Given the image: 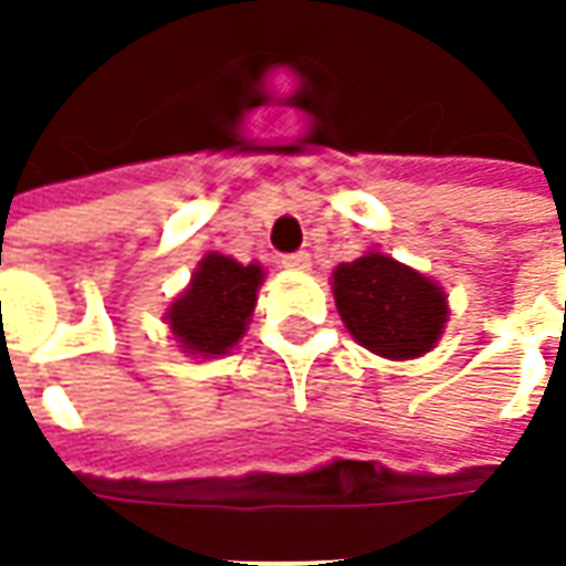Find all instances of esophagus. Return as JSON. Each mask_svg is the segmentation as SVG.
<instances>
[{
	"label": "esophagus",
	"mask_w": 566,
	"mask_h": 566,
	"mask_svg": "<svg viewBox=\"0 0 566 566\" xmlns=\"http://www.w3.org/2000/svg\"><path fill=\"white\" fill-rule=\"evenodd\" d=\"M282 266H284V270H294V272H308V270H312V258H308L306 251H296V254H284Z\"/></svg>",
	"instance_id": "obj_1"
}]
</instances>
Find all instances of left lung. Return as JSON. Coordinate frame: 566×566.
Returning a JSON list of instances; mask_svg holds the SVG:
<instances>
[{"label":"left lung","instance_id":"1","mask_svg":"<svg viewBox=\"0 0 566 566\" xmlns=\"http://www.w3.org/2000/svg\"><path fill=\"white\" fill-rule=\"evenodd\" d=\"M331 284L345 331L373 355L416 360L433 352L446 333V287L379 248L339 263Z\"/></svg>","mask_w":566,"mask_h":566}]
</instances>
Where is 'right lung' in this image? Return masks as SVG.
Here are the masks:
<instances>
[{"mask_svg": "<svg viewBox=\"0 0 566 566\" xmlns=\"http://www.w3.org/2000/svg\"><path fill=\"white\" fill-rule=\"evenodd\" d=\"M263 279L266 272L260 263H239L221 251H206L185 291L163 315L175 345L199 360L230 355L251 324Z\"/></svg>", "mask_w": 566, "mask_h": 566, "instance_id": "obj_1", "label": "right lung"}]
</instances>
